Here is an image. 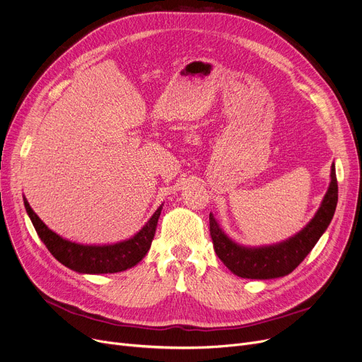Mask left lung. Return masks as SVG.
Instances as JSON below:
<instances>
[{"mask_svg":"<svg viewBox=\"0 0 362 362\" xmlns=\"http://www.w3.org/2000/svg\"><path fill=\"white\" fill-rule=\"evenodd\" d=\"M330 185L314 218L288 240L276 245L250 248L233 242L210 214V233L217 257L233 274L243 279H276L292 273L326 232L337 205L336 168L332 165Z\"/></svg>","mask_w":362,"mask_h":362,"instance_id":"1","label":"left lung"}]
</instances>
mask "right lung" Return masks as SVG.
Here are the masks:
<instances>
[{"label": "right lung", "instance_id": "add662e5", "mask_svg": "<svg viewBox=\"0 0 362 362\" xmlns=\"http://www.w3.org/2000/svg\"><path fill=\"white\" fill-rule=\"evenodd\" d=\"M23 202L37 236L45 243L52 257L70 270L82 274L119 273L136 265L151 248L163 210V205H160L142 229L127 240L112 245H82L63 239L49 230L45 223L35 214L25 197Z\"/></svg>", "mask_w": 362, "mask_h": 362}]
</instances>
